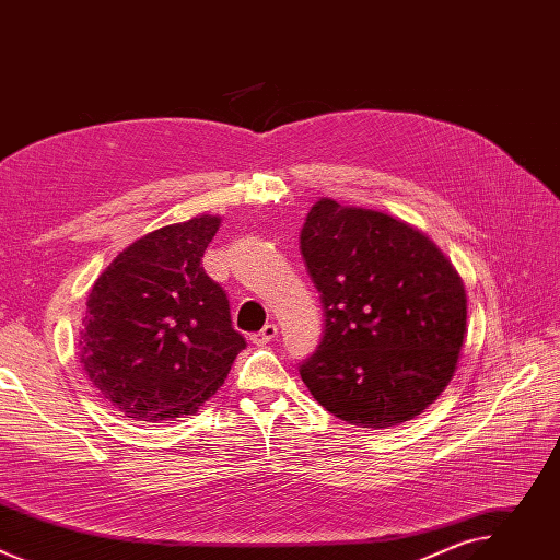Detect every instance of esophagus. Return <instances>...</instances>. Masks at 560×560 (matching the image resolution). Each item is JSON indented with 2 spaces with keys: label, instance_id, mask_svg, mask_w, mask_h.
Returning a JSON list of instances; mask_svg holds the SVG:
<instances>
[{
  "label": "esophagus",
  "instance_id": "1",
  "mask_svg": "<svg viewBox=\"0 0 560 560\" xmlns=\"http://www.w3.org/2000/svg\"><path fill=\"white\" fill-rule=\"evenodd\" d=\"M277 335H279V328H277L275 324H268L264 330L250 335V341H253L255 346H266V343H270Z\"/></svg>",
  "mask_w": 560,
  "mask_h": 560
}]
</instances>
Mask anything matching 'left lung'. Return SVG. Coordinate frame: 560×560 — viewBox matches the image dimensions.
Instances as JSON below:
<instances>
[{
  "label": "left lung",
  "mask_w": 560,
  "mask_h": 560,
  "mask_svg": "<svg viewBox=\"0 0 560 560\" xmlns=\"http://www.w3.org/2000/svg\"><path fill=\"white\" fill-rule=\"evenodd\" d=\"M299 244L326 316L299 368L310 394L357 428L419 417L452 381L465 341L456 268L410 223L328 197L310 208Z\"/></svg>",
  "instance_id": "obj_1"
}]
</instances>
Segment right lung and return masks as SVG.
Wrapping results in <instances>:
<instances>
[{
    "instance_id": "obj_1",
    "label": "right lung",
    "mask_w": 560,
    "mask_h": 560,
    "mask_svg": "<svg viewBox=\"0 0 560 560\" xmlns=\"http://www.w3.org/2000/svg\"><path fill=\"white\" fill-rule=\"evenodd\" d=\"M221 217L164 225L124 248L95 281L79 361L106 401L132 421L195 415L223 385L246 339L201 257Z\"/></svg>"
}]
</instances>
